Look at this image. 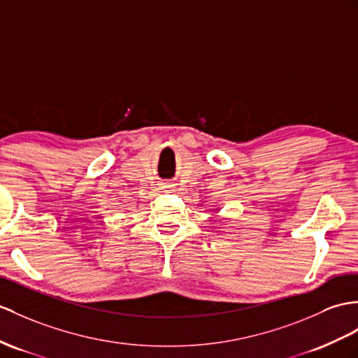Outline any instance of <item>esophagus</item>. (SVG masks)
Wrapping results in <instances>:
<instances>
[{
	"instance_id": "1",
	"label": "esophagus",
	"mask_w": 358,
	"mask_h": 358,
	"mask_svg": "<svg viewBox=\"0 0 358 358\" xmlns=\"http://www.w3.org/2000/svg\"><path fill=\"white\" fill-rule=\"evenodd\" d=\"M171 185H164V188H170Z\"/></svg>"
}]
</instances>
